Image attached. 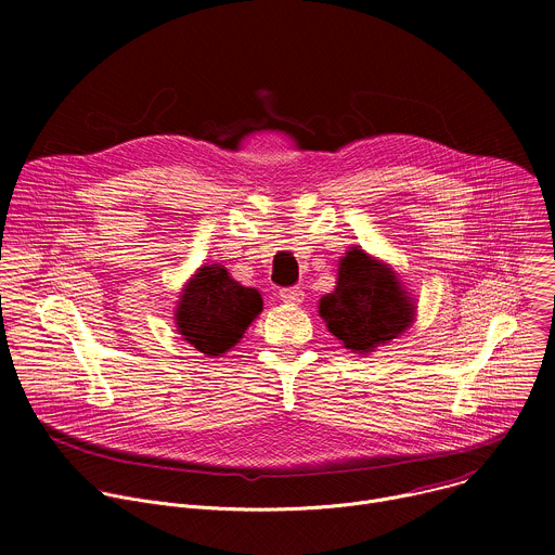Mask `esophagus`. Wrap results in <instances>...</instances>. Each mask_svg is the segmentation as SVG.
I'll return each mask as SVG.
<instances>
[{"mask_svg":"<svg viewBox=\"0 0 555 555\" xmlns=\"http://www.w3.org/2000/svg\"><path fill=\"white\" fill-rule=\"evenodd\" d=\"M279 296H281V300H285L289 305H300L305 298V292L300 287H285L279 292Z\"/></svg>","mask_w":555,"mask_h":555,"instance_id":"esophagus-1","label":"esophagus"}]
</instances>
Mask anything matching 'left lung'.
I'll list each match as a JSON object with an SVG mask.
<instances>
[{
	"mask_svg": "<svg viewBox=\"0 0 555 555\" xmlns=\"http://www.w3.org/2000/svg\"><path fill=\"white\" fill-rule=\"evenodd\" d=\"M415 309L398 274L360 248L340 259L336 289L319 302L327 330L353 353H369L404 334Z\"/></svg>",
	"mask_w": 555,
	"mask_h": 555,
	"instance_id": "1",
	"label": "left lung"
}]
</instances>
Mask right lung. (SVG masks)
<instances>
[{
  "mask_svg": "<svg viewBox=\"0 0 555 555\" xmlns=\"http://www.w3.org/2000/svg\"><path fill=\"white\" fill-rule=\"evenodd\" d=\"M261 309L255 287L236 283L223 266H202L182 289L176 325L189 345L215 358L244 338Z\"/></svg>",
  "mask_w": 555,
  "mask_h": 555,
  "instance_id": "right-lung-1",
  "label": "right lung"
}]
</instances>
